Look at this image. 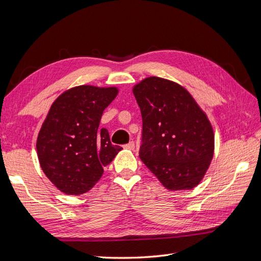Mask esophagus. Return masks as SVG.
Here are the masks:
<instances>
[{"instance_id":"34e87169","label":"esophagus","mask_w":261,"mask_h":261,"mask_svg":"<svg viewBox=\"0 0 261 261\" xmlns=\"http://www.w3.org/2000/svg\"><path fill=\"white\" fill-rule=\"evenodd\" d=\"M124 148L128 149V150H134V148H135V144H134V141H129L128 144L124 145Z\"/></svg>"}]
</instances>
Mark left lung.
Here are the masks:
<instances>
[{
	"mask_svg": "<svg viewBox=\"0 0 261 261\" xmlns=\"http://www.w3.org/2000/svg\"><path fill=\"white\" fill-rule=\"evenodd\" d=\"M143 116L139 158L169 191L198 185L215 152L206 112L181 85L150 76L133 87Z\"/></svg>",
	"mask_w": 261,
	"mask_h": 261,
	"instance_id": "8db88e82",
	"label": "left lung"
}]
</instances>
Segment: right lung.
Returning <instances> with one entry per match:
<instances>
[{"label":"right lung","instance_id":"obj_1","mask_svg":"<svg viewBox=\"0 0 261 261\" xmlns=\"http://www.w3.org/2000/svg\"><path fill=\"white\" fill-rule=\"evenodd\" d=\"M117 87L75 86L54 100L39 130L37 154L51 183L66 195H82L97 184L103 168L123 149L99 128Z\"/></svg>","mask_w":261,"mask_h":261}]
</instances>
